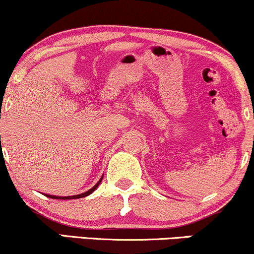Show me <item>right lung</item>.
Returning <instances> with one entry per match:
<instances>
[{"mask_svg": "<svg viewBox=\"0 0 254 254\" xmlns=\"http://www.w3.org/2000/svg\"><path fill=\"white\" fill-rule=\"evenodd\" d=\"M102 180H103V176L100 177V180H99V181L97 182V185H94L93 187L90 189V190L85 191V193H82V194L73 195V196H56V195H48V194H45V196H47V197H51V198H57V200H72V198H80V197L88 196V195H90V194H92L93 191L96 190V189L98 188V186H99V183L102 182Z\"/></svg>", "mask_w": 254, "mask_h": 254, "instance_id": "right-lung-1", "label": "right lung"}]
</instances>
